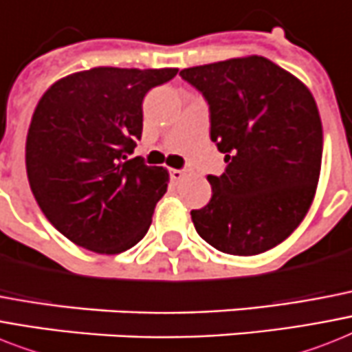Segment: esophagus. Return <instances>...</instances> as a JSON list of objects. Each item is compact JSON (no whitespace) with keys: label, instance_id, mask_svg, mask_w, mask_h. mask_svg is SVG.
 Returning <instances> with one entry per match:
<instances>
[{"label":"esophagus","instance_id":"1","mask_svg":"<svg viewBox=\"0 0 352 352\" xmlns=\"http://www.w3.org/2000/svg\"><path fill=\"white\" fill-rule=\"evenodd\" d=\"M184 175H186L184 170H177V168H171L170 170V177L173 179V181H181Z\"/></svg>","mask_w":352,"mask_h":352}]
</instances>
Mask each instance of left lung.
Returning a JSON list of instances; mask_svg holds the SVG:
<instances>
[{
	"label": "left lung",
	"mask_w": 352,
	"mask_h": 352,
	"mask_svg": "<svg viewBox=\"0 0 352 352\" xmlns=\"http://www.w3.org/2000/svg\"><path fill=\"white\" fill-rule=\"evenodd\" d=\"M210 104L211 141L226 171L208 175L211 201L191 211L197 233L228 255L284 242L307 215L322 168L318 107L298 77L262 56L181 70Z\"/></svg>",
	"instance_id": "8db88e82"
}]
</instances>
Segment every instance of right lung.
<instances>
[{"label":"right lung","mask_w":352,"mask_h":352,"mask_svg":"<svg viewBox=\"0 0 352 352\" xmlns=\"http://www.w3.org/2000/svg\"><path fill=\"white\" fill-rule=\"evenodd\" d=\"M177 72L97 67L63 77L39 99L25 146L28 182L74 244L117 255L146 235L170 175L128 153L141 139L144 96Z\"/></svg>","instance_id":"1"}]
</instances>
